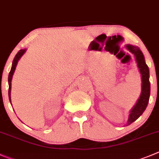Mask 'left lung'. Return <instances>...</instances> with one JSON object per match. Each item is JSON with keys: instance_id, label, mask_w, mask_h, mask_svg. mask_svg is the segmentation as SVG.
I'll return each instance as SVG.
<instances>
[{"instance_id": "8db88e82", "label": "left lung", "mask_w": 159, "mask_h": 159, "mask_svg": "<svg viewBox=\"0 0 159 159\" xmlns=\"http://www.w3.org/2000/svg\"><path fill=\"white\" fill-rule=\"evenodd\" d=\"M126 48L130 51L132 54H134L137 61V66H138L139 71L141 74V93L139 98L138 101L134 105V108L131 109L130 113L129 115V119H128L126 126L130 125L132 122L137 120L146 109L148 104L149 101V98H150V81H149V69L148 66H147L145 63L144 57L138 47L133 46V45L127 44Z\"/></svg>"}]
</instances>
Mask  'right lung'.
Returning <instances> with one entry per match:
<instances>
[{
  "instance_id": "add662e5",
  "label": "right lung",
  "mask_w": 159,
  "mask_h": 159,
  "mask_svg": "<svg viewBox=\"0 0 159 159\" xmlns=\"http://www.w3.org/2000/svg\"><path fill=\"white\" fill-rule=\"evenodd\" d=\"M26 49H22L19 51V52L16 54V57H15L14 60H13L12 62V66H11V69L10 72H9L8 75V85H9V88H8V97H9V100H10L11 102V80H12V76L13 74H14L15 70H16V66H17V63L19 61V60L20 59L21 57L24 54V53L25 52Z\"/></svg>"
}]
</instances>
